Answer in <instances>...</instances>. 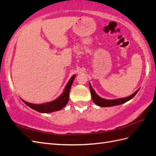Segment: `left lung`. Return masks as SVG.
I'll list each match as a JSON object with an SVG mask.
<instances>
[{
	"label": "left lung",
	"mask_w": 156,
	"mask_h": 156,
	"mask_svg": "<svg viewBox=\"0 0 156 156\" xmlns=\"http://www.w3.org/2000/svg\"><path fill=\"white\" fill-rule=\"evenodd\" d=\"M89 86H90V92H91L93 102H94L97 106H102V107H110V106H117V105H120V104H124L131 99H132L133 98L136 96V94L140 90V88L138 90H137L134 93L128 97L122 98L114 99V100H107V99L102 98L100 97L98 95H97L94 90V89L92 88V87L91 84H90V82H89Z\"/></svg>",
	"instance_id": "obj_1"
}]
</instances>
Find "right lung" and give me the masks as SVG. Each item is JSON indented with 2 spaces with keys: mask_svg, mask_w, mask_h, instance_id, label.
<instances>
[{
  "mask_svg": "<svg viewBox=\"0 0 156 156\" xmlns=\"http://www.w3.org/2000/svg\"><path fill=\"white\" fill-rule=\"evenodd\" d=\"M75 77V74L72 76L70 78V80L67 83L66 86H65L62 94L58 98H57L56 100L52 101V102L41 104H35L27 102L26 101L23 100V99L21 100H23V102L25 104H27L28 107H30L32 109H33L38 112H41V113H50V112L60 110L62 108H63L66 106L68 102V100H69L70 90Z\"/></svg>",
  "mask_w": 156,
  "mask_h": 156,
  "instance_id": "add662e5",
  "label": "right lung"
}]
</instances>
